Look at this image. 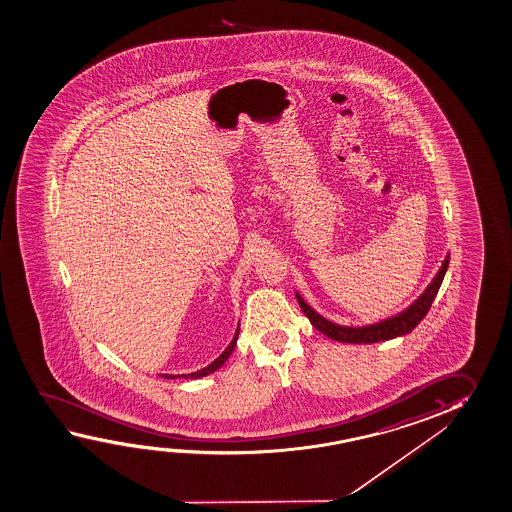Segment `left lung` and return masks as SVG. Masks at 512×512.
Segmentation results:
<instances>
[{
  "mask_svg": "<svg viewBox=\"0 0 512 512\" xmlns=\"http://www.w3.org/2000/svg\"><path fill=\"white\" fill-rule=\"evenodd\" d=\"M448 261H450V256H447V260L443 261V267L439 268L438 274L432 279V283L427 286V290L420 295L418 301L413 302L406 311H402L397 317L382 320L379 324L366 325V327H341V325L333 324V322L320 317L317 311L309 308L299 293H295V297H297L299 306H301L304 315L309 318L313 327H317L320 333L329 336L331 340L341 341V343H377V341L391 340V338H397L402 334L411 333L414 327L420 324L423 317L429 313L430 306L438 295L439 286L443 283Z\"/></svg>",
  "mask_w": 512,
  "mask_h": 512,
  "instance_id": "left-lung-1",
  "label": "left lung"
}]
</instances>
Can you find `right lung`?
I'll return each mask as SVG.
<instances>
[{
  "instance_id": "1",
  "label": "right lung",
  "mask_w": 512,
  "mask_h": 512,
  "mask_svg": "<svg viewBox=\"0 0 512 512\" xmlns=\"http://www.w3.org/2000/svg\"><path fill=\"white\" fill-rule=\"evenodd\" d=\"M238 333H240V329H236L235 338H233V341L229 343L228 349L224 350L222 354H220L211 365L206 366V368H203V370H197V372H194V374H188V375H163L165 379H176V377H183V379H199V377H204V375L213 374L215 370H219L220 366L224 365L226 363V359H228L229 356H231V352L235 350L236 340H238Z\"/></svg>"
}]
</instances>
